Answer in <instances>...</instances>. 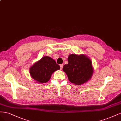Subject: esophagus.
<instances>
[{"mask_svg":"<svg viewBox=\"0 0 121 121\" xmlns=\"http://www.w3.org/2000/svg\"><path fill=\"white\" fill-rule=\"evenodd\" d=\"M60 68H61V69H62V68H63V64H61V65H60Z\"/></svg>","mask_w":121,"mask_h":121,"instance_id":"34e87169","label":"esophagus"}]
</instances>
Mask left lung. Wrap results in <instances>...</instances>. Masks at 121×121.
Instances as JSON below:
<instances>
[{"label":"left lung","mask_w":121,"mask_h":121,"mask_svg":"<svg viewBox=\"0 0 121 121\" xmlns=\"http://www.w3.org/2000/svg\"><path fill=\"white\" fill-rule=\"evenodd\" d=\"M67 64L64 65L63 70L69 80L75 85L83 84L90 79L93 69L89 58L83 54H70L68 57Z\"/></svg>","instance_id":"obj_1"}]
</instances>
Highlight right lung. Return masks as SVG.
Here are the masks:
<instances>
[{
	"mask_svg": "<svg viewBox=\"0 0 121 121\" xmlns=\"http://www.w3.org/2000/svg\"><path fill=\"white\" fill-rule=\"evenodd\" d=\"M60 69L56 61L49 56L43 57L30 68V75L38 83L47 82L52 74Z\"/></svg>",
	"mask_w": 121,
	"mask_h": 121,
	"instance_id": "obj_1",
	"label": "right lung"
}]
</instances>
